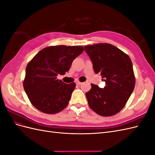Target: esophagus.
I'll list each match as a JSON object with an SVG mask.
<instances>
[{"instance_id": "esophagus-1", "label": "esophagus", "mask_w": 155, "mask_h": 155, "mask_svg": "<svg viewBox=\"0 0 155 155\" xmlns=\"http://www.w3.org/2000/svg\"><path fill=\"white\" fill-rule=\"evenodd\" d=\"M76 83L77 85H81V84L83 83H81V82H80V81H77Z\"/></svg>"}]
</instances>
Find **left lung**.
<instances>
[{
  "label": "left lung",
  "instance_id": "left-lung-1",
  "mask_svg": "<svg viewBox=\"0 0 155 155\" xmlns=\"http://www.w3.org/2000/svg\"><path fill=\"white\" fill-rule=\"evenodd\" d=\"M96 74L105 82L104 88L91 83L85 95L91 109L102 116L119 112L125 105L135 86L133 63L130 58L114 45L100 43L85 46Z\"/></svg>",
  "mask_w": 155,
  "mask_h": 155
}]
</instances>
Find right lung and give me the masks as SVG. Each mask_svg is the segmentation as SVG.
<instances>
[{
	"label": "right lung",
	"mask_w": 155,
	"mask_h": 155,
	"mask_svg": "<svg viewBox=\"0 0 155 155\" xmlns=\"http://www.w3.org/2000/svg\"><path fill=\"white\" fill-rule=\"evenodd\" d=\"M83 50L81 46H49L39 51L27 64L23 87L37 109L55 114L68 105L76 83L66 84L57 76L68 72Z\"/></svg>",
	"instance_id": "right-lung-1"
}]
</instances>
